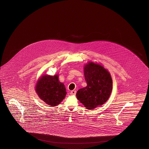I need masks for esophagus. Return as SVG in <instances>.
Instances as JSON below:
<instances>
[{
	"label": "esophagus",
	"instance_id": "obj_1",
	"mask_svg": "<svg viewBox=\"0 0 149 149\" xmlns=\"http://www.w3.org/2000/svg\"><path fill=\"white\" fill-rule=\"evenodd\" d=\"M77 93V91L75 90H72L70 92V95H75Z\"/></svg>",
	"mask_w": 149,
	"mask_h": 149
}]
</instances>
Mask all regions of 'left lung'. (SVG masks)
I'll list each match as a JSON object with an SVG mask.
<instances>
[{"label":"left lung","instance_id":"8db88e82","mask_svg":"<svg viewBox=\"0 0 149 149\" xmlns=\"http://www.w3.org/2000/svg\"><path fill=\"white\" fill-rule=\"evenodd\" d=\"M84 69L87 86L77 91V97L86 109L91 110L108 100L113 81L110 72L102 64L89 62Z\"/></svg>","mask_w":149,"mask_h":149}]
</instances>
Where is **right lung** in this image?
<instances>
[{
  "mask_svg": "<svg viewBox=\"0 0 149 149\" xmlns=\"http://www.w3.org/2000/svg\"><path fill=\"white\" fill-rule=\"evenodd\" d=\"M58 75L44 74L36 82L35 91L38 97L46 104L55 107L64 99L67 92L64 84L58 79Z\"/></svg>",
  "mask_w": 149,
  "mask_h": 149,
  "instance_id": "right-lung-1",
  "label": "right lung"
}]
</instances>
